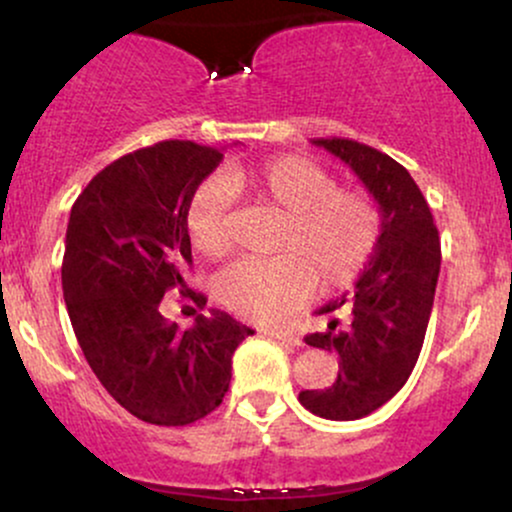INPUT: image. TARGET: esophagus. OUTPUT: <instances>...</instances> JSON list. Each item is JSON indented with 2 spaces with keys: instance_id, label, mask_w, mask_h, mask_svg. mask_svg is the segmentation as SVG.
<instances>
[{
  "instance_id": "esophagus-1",
  "label": "esophagus",
  "mask_w": 512,
  "mask_h": 512,
  "mask_svg": "<svg viewBox=\"0 0 512 512\" xmlns=\"http://www.w3.org/2000/svg\"><path fill=\"white\" fill-rule=\"evenodd\" d=\"M264 334H269L272 339H279V342H286L291 346H301V337L289 330H264Z\"/></svg>"
}]
</instances>
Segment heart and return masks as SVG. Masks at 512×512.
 Listing matches in <instances>:
<instances>
[{"label": "heart", "instance_id": "1", "mask_svg": "<svg viewBox=\"0 0 512 512\" xmlns=\"http://www.w3.org/2000/svg\"><path fill=\"white\" fill-rule=\"evenodd\" d=\"M231 189L279 216L267 260L233 264L216 279V301L245 320L276 322L322 293L349 289L366 272L383 236V211L368 192L339 187L337 178L305 156L281 154L236 163L192 197L187 236L209 260H226Z\"/></svg>", "mask_w": 512, "mask_h": 512}]
</instances>
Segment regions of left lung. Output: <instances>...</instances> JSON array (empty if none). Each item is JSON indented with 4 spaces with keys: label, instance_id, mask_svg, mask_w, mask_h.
Returning <instances> with one entry per match:
<instances>
[{
    "label": "left lung",
    "instance_id": "8db88e82",
    "mask_svg": "<svg viewBox=\"0 0 512 512\" xmlns=\"http://www.w3.org/2000/svg\"><path fill=\"white\" fill-rule=\"evenodd\" d=\"M344 161L383 211V236L354 291L325 303L327 332L305 344L339 356L337 380L325 390H303L298 399L315 416L354 421L383 407L407 383L424 346L440 272V240L419 185L395 158L351 139H313Z\"/></svg>",
    "mask_w": 512,
    "mask_h": 512
}]
</instances>
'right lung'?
<instances>
[{"instance_id": "obj_1", "label": "right lung", "mask_w": 512, "mask_h": 512, "mask_svg": "<svg viewBox=\"0 0 512 512\" xmlns=\"http://www.w3.org/2000/svg\"><path fill=\"white\" fill-rule=\"evenodd\" d=\"M221 149L158 142L105 166L74 202L62 262L69 320L88 366L120 407L146 424L187 426L223 402L233 351L255 334L228 313L202 315L187 289V209ZM170 288L196 303L182 333L160 313Z\"/></svg>"}]
</instances>
